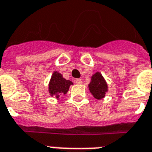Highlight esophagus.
I'll list each match as a JSON object with an SVG mask.
<instances>
[{"instance_id": "34e87169", "label": "esophagus", "mask_w": 152, "mask_h": 152, "mask_svg": "<svg viewBox=\"0 0 152 152\" xmlns=\"http://www.w3.org/2000/svg\"><path fill=\"white\" fill-rule=\"evenodd\" d=\"M75 83L77 84H82V80L80 79H76V80H75Z\"/></svg>"}]
</instances>
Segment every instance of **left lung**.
<instances>
[{"label": "left lung", "mask_w": 152, "mask_h": 152, "mask_svg": "<svg viewBox=\"0 0 152 152\" xmlns=\"http://www.w3.org/2000/svg\"><path fill=\"white\" fill-rule=\"evenodd\" d=\"M88 88L93 97L96 99L104 98L106 92L108 91L107 82L99 72H96L91 77V82L88 84Z\"/></svg>", "instance_id": "obj_1"}]
</instances>
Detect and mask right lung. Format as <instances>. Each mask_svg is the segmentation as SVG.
I'll return each mask as SVG.
<instances>
[{"label":"right lung","instance_id":"add662e5","mask_svg":"<svg viewBox=\"0 0 152 152\" xmlns=\"http://www.w3.org/2000/svg\"><path fill=\"white\" fill-rule=\"evenodd\" d=\"M72 84L73 83L72 81L64 79L60 72L55 71L48 84V92L51 96H55L56 99H59L60 95H65L69 90L70 85Z\"/></svg>","mask_w":152,"mask_h":152}]
</instances>
